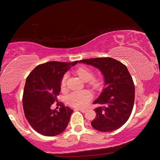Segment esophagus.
Returning <instances> with one entry per match:
<instances>
[{
  "instance_id": "obj_1",
  "label": "esophagus",
  "mask_w": 160,
  "mask_h": 160,
  "mask_svg": "<svg viewBox=\"0 0 160 160\" xmlns=\"http://www.w3.org/2000/svg\"><path fill=\"white\" fill-rule=\"evenodd\" d=\"M78 110H80L81 112H82V113H85V112H86V110L85 109H82V108H78V109H77Z\"/></svg>"
}]
</instances>
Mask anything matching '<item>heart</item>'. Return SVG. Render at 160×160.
Returning a JSON list of instances; mask_svg holds the SVG:
<instances>
[{
    "mask_svg": "<svg viewBox=\"0 0 160 160\" xmlns=\"http://www.w3.org/2000/svg\"><path fill=\"white\" fill-rule=\"evenodd\" d=\"M76 75L85 81H88L89 84L92 87H97L99 84V81L93 77V72L89 68L85 65L78 67L75 70ZM68 78V74L62 76L60 80V89L64 91L66 90V82ZM92 95L88 90L75 91L70 93L67 97V102L70 105L75 108H83L87 105V104L92 100Z\"/></svg>",
    "mask_w": 160,
    "mask_h": 160,
    "instance_id": "heart-1",
    "label": "heart"
}]
</instances>
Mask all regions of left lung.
Instances as JSON below:
<instances>
[{"label":"left lung","instance_id":"left-lung-1","mask_svg":"<svg viewBox=\"0 0 160 160\" xmlns=\"http://www.w3.org/2000/svg\"><path fill=\"white\" fill-rule=\"evenodd\" d=\"M98 68L104 75L105 88L93 104L95 118L91 125L104 132L121 128L132 111L135 102V85L125 65L112 58H97L79 61Z\"/></svg>","mask_w":160,"mask_h":160}]
</instances>
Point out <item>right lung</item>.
<instances>
[{
    "label": "right lung",
    "mask_w": 160,
    "mask_h": 160,
    "mask_svg": "<svg viewBox=\"0 0 160 160\" xmlns=\"http://www.w3.org/2000/svg\"><path fill=\"white\" fill-rule=\"evenodd\" d=\"M77 61H50L39 65L27 77L22 95V107L28 122L40 135L53 137L67 128L73 112L64 104L58 102L59 111L51 106L58 102L60 80L65 72Z\"/></svg>",
    "instance_id": "1"
}]
</instances>
